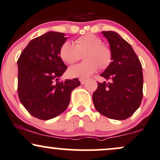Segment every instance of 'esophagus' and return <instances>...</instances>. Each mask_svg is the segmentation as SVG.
I'll list each match as a JSON object with an SVG mask.
<instances>
[{
	"label": "esophagus",
	"mask_w": 160,
	"mask_h": 160,
	"mask_svg": "<svg viewBox=\"0 0 160 160\" xmlns=\"http://www.w3.org/2000/svg\"><path fill=\"white\" fill-rule=\"evenodd\" d=\"M80 83H81L82 85H83V84L86 82V79H80Z\"/></svg>",
	"instance_id": "obj_1"
}]
</instances>
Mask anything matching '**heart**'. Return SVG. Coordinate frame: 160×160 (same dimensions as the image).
<instances>
[{"mask_svg":"<svg viewBox=\"0 0 160 160\" xmlns=\"http://www.w3.org/2000/svg\"><path fill=\"white\" fill-rule=\"evenodd\" d=\"M85 62L74 65L68 69L71 78H86L94 74L98 68L107 69L113 62V52L102 40L93 34H86L75 41V45L70 41L62 43L59 49V56L65 63L71 65L80 59L83 55Z\"/></svg>","mask_w":160,"mask_h":160,"instance_id":"obj_1","label":"heart"}]
</instances>
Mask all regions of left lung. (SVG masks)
<instances>
[{
  "label": "left lung",
  "mask_w": 160,
  "mask_h": 160,
  "mask_svg": "<svg viewBox=\"0 0 160 160\" xmlns=\"http://www.w3.org/2000/svg\"><path fill=\"white\" fill-rule=\"evenodd\" d=\"M112 52L111 65L101 74L110 82H98L92 94L95 109L113 120H126L136 111L143 98L142 66L132 46L114 32H102Z\"/></svg>",
  "instance_id": "1"
}]
</instances>
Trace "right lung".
<instances>
[{
  "mask_svg": "<svg viewBox=\"0 0 160 160\" xmlns=\"http://www.w3.org/2000/svg\"><path fill=\"white\" fill-rule=\"evenodd\" d=\"M49 32L29 42L18 59V95L28 113L40 120L57 117L67 109L78 79L60 81L67 70L59 49L67 38Z\"/></svg>",
  "mask_w": 160,
  "mask_h": 160,
  "instance_id": "right-lung-1",
  "label": "right lung"
}]
</instances>
